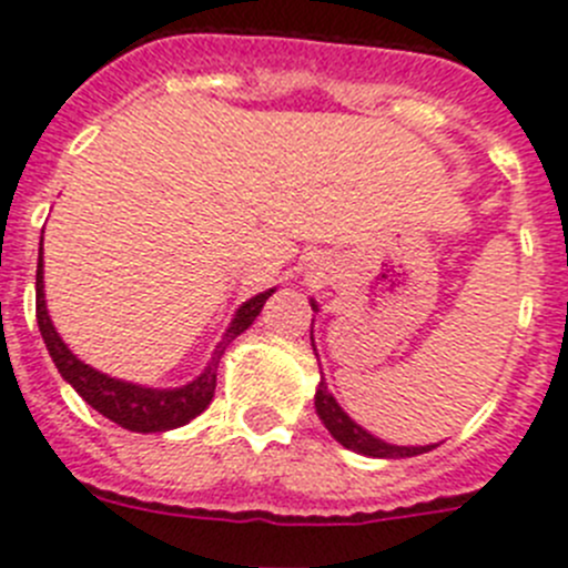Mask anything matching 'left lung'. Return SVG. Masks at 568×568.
Instances as JSON below:
<instances>
[{"label":"left lung","instance_id":"8db88e82","mask_svg":"<svg viewBox=\"0 0 568 568\" xmlns=\"http://www.w3.org/2000/svg\"><path fill=\"white\" fill-rule=\"evenodd\" d=\"M311 308L316 311V305L311 303ZM314 407H316V416L322 418V424L328 427L331 436L342 444V447L354 449V453H362V456H371V458H410V456H422L427 449L438 447V444H427V447H398V444H387L382 438L371 436L365 427L354 422V418L347 416L345 410L339 407L334 396L328 393V385L325 379H320V387H316V396H314Z\"/></svg>","mask_w":568,"mask_h":568}]
</instances>
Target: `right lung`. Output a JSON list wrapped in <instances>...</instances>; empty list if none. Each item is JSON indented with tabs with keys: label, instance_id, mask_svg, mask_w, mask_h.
<instances>
[{
	"label": "right lung",
	"instance_id": "add662e5",
	"mask_svg": "<svg viewBox=\"0 0 568 568\" xmlns=\"http://www.w3.org/2000/svg\"><path fill=\"white\" fill-rule=\"evenodd\" d=\"M272 294L274 288H268L263 291V294L252 296L248 303L240 305L229 331L223 334V339L217 342V347H214L212 362H209L206 371H203L195 382H189V385L183 387H170V390H158V387H144L132 385V382L124 379H112L106 373L84 365V362L61 342V336L55 334L53 328V322H50L48 303H44L42 257H39V265H36V320H39V331H42V339L44 345H48L50 356H53L55 367H59L61 376L75 387V393L84 398L87 405L132 433L175 430V427H183V424H189L195 416H201L214 396V385H217V362H221L223 351H226V347L257 320L265 300Z\"/></svg>",
	"mask_w": 568,
	"mask_h": 568
}]
</instances>
